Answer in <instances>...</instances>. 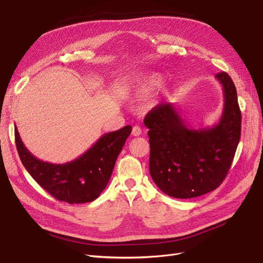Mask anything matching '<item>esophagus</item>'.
Returning <instances> with one entry per match:
<instances>
[{
  "mask_svg": "<svg viewBox=\"0 0 263 263\" xmlns=\"http://www.w3.org/2000/svg\"><path fill=\"white\" fill-rule=\"evenodd\" d=\"M132 135L135 136V137H138V136L141 135V128L139 127V126H135V127H133Z\"/></svg>",
  "mask_w": 263,
  "mask_h": 263,
  "instance_id": "obj_1",
  "label": "esophagus"
}]
</instances>
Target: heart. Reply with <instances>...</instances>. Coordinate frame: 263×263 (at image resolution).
<instances>
[{"mask_svg": "<svg viewBox=\"0 0 263 263\" xmlns=\"http://www.w3.org/2000/svg\"><path fill=\"white\" fill-rule=\"evenodd\" d=\"M162 82V76L154 72L136 78L132 81L129 85V95L134 100H143L156 88H159Z\"/></svg>", "mask_w": 263, "mask_h": 263, "instance_id": "obj_1", "label": "heart"}]
</instances>
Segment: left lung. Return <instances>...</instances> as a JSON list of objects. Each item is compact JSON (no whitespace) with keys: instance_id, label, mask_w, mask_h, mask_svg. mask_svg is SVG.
I'll use <instances>...</instances> for the list:
<instances>
[{"instance_id":"left-lung-1","label":"left lung","mask_w":263,"mask_h":263,"mask_svg":"<svg viewBox=\"0 0 263 263\" xmlns=\"http://www.w3.org/2000/svg\"><path fill=\"white\" fill-rule=\"evenodd\" d=\"M216 79L223 89V110L213 127L191 128L173 103L159 104L144 118L150 174L167 195L192 198L212 192L232 164L240 138L237 92L228 73H218Z\"/></svg>"}]
</instances>
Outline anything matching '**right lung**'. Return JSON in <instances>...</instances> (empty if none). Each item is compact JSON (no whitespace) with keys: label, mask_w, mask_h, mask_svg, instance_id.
Masks as SVG:
<instances>
[{"label":"right lung","mask_w":263,"mask_h":263,"mask_svg":"<svg viewBox=\"0 0 263 263\" xmlns=\"http://www.w3.org/2000/svg\"><path fill=\"white\" fill-rule=\"evenodd\" d=\"M132 126L102 135L78 159L65 164L39 160L20 138L15 126V141L20 160L31 177L58 201L83 204L95 201L106 189L118 156Z\"/></svg>","instance_id":"add662e5"}]
</instances>
